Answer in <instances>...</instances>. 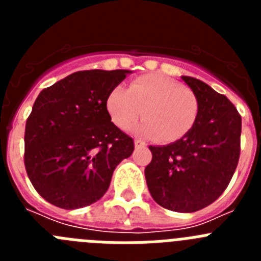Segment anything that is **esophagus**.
Here are the masks:
<instances>
[{
  "label": "esophagus",
  "mask_w": 261,
  "mask_h": 261,
  "mask_svg": "<svg viewBox=\"0 0 261 261\" xmlns=\"http://www.w3.org/2000/svg\"><path fill=\"white\" fill-rule=\"evenodd\" d=\"M135 147L136 149H141V147H146V144L141 140H135Z\"/></svg>",
  "instance_id": "34e87169"
}]
</instances>
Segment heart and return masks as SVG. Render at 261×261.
<instances>
[{
	"label": "heart",
	"instance_id": "1",
	"mask_svg": "<svg viewBox=\"0 0 261 261\" xmlns=\"http://www.w3.org/2000/svg\"><path fill=\"white\" fill-rule=\"evenodd\" d=\"M107 111L119 128L126 129L144 116L135 128L140 135L174 142L195 126L199 100L190 89L159 74L141 75L129 89L115 87L107 96Z\"/></svg>",
	"mask_w": 261,
	"mask_h": 261
}]
</instances>
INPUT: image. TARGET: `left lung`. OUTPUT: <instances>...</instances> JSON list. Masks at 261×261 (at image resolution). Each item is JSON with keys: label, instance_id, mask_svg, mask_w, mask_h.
<instances>
[{"label": "left lung", "instance_id": "8db88e82", "mask_svg": "<svg viewBox=\"0 0 261 261\" xmlns=\"http://www.w3.org/2000/svg\"><path fill=\"white\" fill-rule=\"evenodd\" d=\"M199 100V116L188 135L150 146L145 177L163 208L192 213L216 201L229 186L241 153L242 119L229 99L197 78L181 75Z\"/></svg>", "mask_w": 261, "mask_h": 261}]
</instances>
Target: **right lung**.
<instances>
[{
  "label": "right lung",
  "mask_w": 261,
  "mask_h": 261,
  "mask_svg": "<svg viewBox=\"0 0 261 261\" xmlns=\"http://www.w3.org/2000/svg\"><path fill=\"white\" fill-rule=\"evenodd\" d=\"M132 70L77 71L36 98L24 132V166L43 199L62 209L98 201L115 168L135 150L111 121L108 94Z\"/></svg>",
  "instance_id": "add662e5"
}]
</instances>
